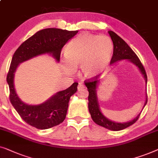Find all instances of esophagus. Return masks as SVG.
Here are the masks:
<instances>
[{"label": "esophagus", "mask_w": 158, "mask_h": 158, "mask_svg": "<svg viewBox=\"0 0 158 158\" xmlns=\"http://www.w3.org/2000/svg\"><path fill=\"white\" fill-rule=\"evenodd\" d=\"M85 87V86H84V84L83 83H79L78 84V89H83Z\"/></svg>", "instance_id": "obj_1"}]
</instances>
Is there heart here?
I'll return each instance as SVG.
<instances>
[{
    "instance_id": "b5f03b06",
    "label": "heart",
    "mask_w": 158,
    "mask_h": 158,
    "mask_svg": "<svg viewBox=\"0 0 158 158\" xmlns=\"http://www.w3.org/2000/svg\"><path fill=\"white\" fill-rule=\"evenodd\" d=\"M112 41L106 35L84 33L72 40L64 49L66 60L62 67L66 74H72L74 67L80 66L86 78H94L104 72L111 63Z\"/></svg>"
}]
</instances>
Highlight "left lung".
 <instances>
[{"label": "left lung", "instance_id": "obj_1", "mask_svg": "<svg viewBox=\"0 0 158 158\" xmlns=\"http://www.w3.org/2000/svg\"><path fill=\"white\" fill-rule=\"evenodd\" d=\"M109 34H110L112 41L113 42V55L112 60H111V64L114 65L117 62L122 60H127L131 63L136 66L139 69V72L143 75L144 79H145V84H147V74L145 72V69H144L143 64L141 61H139V58L135 54V53L133 52L132 48L128 46V44L126 43L124 40L119 36L118 35L115 34L114 32L112 31H109ZM101 83V80L97 79L96 77V79L93 80L91 81L85 82V85L88 89L89 92V97H88V107L89 111L92 117V119L95 123L100 125L103 127H105L108 130L112 131H119L124 130L132 124H134L137 119H138L140 113H139L137 117H135L132 120L127 122V123H117L112 120L109 119L107 117H106L102 114L100 110V106L98 102V97H97V86H99ZM147 102H148V98H147L146 94V99L144 104L143 108L146 105Z\"/></svg>", "mask_w": 158, "mask_h": 158}]
</instances>
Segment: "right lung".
<instances>
[{
	"label": "right lung",
	"instance_id": "obj_1",
	"mask_svg": "<svg viewBox=\"0 0 158 158\" xmlns=\"http://www.w3.org/2000/svg\"><path fill=\"white\" fill-rule=\"evenodd\" d=\"M77 33L78 31L45 28L24 41L13 54L6 79L9 86L10 101L21 118L29 125L46 130L63 123L70 97L77 91L78 83L74 82L66 89L56 92L43 103L28 104L19 98L15 89L14 77L18 66L22 62L43 54H49L59 62L61 48Z\"/></svg>",
	"mask_w": 158,
	"mask_h": 158
}]
</instances>
